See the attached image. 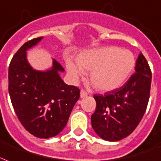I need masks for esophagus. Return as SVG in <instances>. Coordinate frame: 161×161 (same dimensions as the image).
Returning <instances> with one entry per match:
<instances>
[{
  "mask_svg": "<svg viewBox=\"0 0 161 161\" xmlns=\"http://www.w3.org/2000/svg\"><path fill=\"white\" fill-rule=\"evenodd\" d=\"M88 95V93L84 90V89H81L80 91V97L81 98H84V97H86Z\"/></svg>",
  "mask_w": 161,
  "mask_h": 161,
  "instance_id": "esophagus-1",
  "label": "esophagus"
}]
</instances>
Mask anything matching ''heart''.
<instances>
[{"mask_svg": "<svg viewBox=\"0 0 161 161\" xmlns=\"http://www.w3.org/2000/svg\"><path fill=\"white\" fill-rule=\"evenodd\" d=\"M77 64L67 59L68 74L76 80L83 72L90 71L89 78L98 90L109 92L119 89L128 79L135 67V57L128 50L116 46L83 51L76 58Z\"/></svg>", "mask_w": 161, "mask_h": 161, "instance_id": "obj_1", "label": "heart"}]
</instances>
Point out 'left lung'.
<instances>
[{"label": "left lung", "mask_w": 161, "mask_h": 161, "mask_svg": "<svg viewBox=\"0 0 161 161\" xmlns=\"http://www.w3.org/2000/svg\"><path fill=\"white\" fill-rule=\"evenodd\" d=\"M151 79L150 67L140 53L136 61L135 73L124 85L104 95L94 94L96 109L91 116V123L98 136L115 142L134 131L145 113Z\"/></svg>", "instance_id": "left-lung-1"}]
</instances>
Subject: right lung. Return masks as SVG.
<instances>
[{
  "instance_id": "obj_1",
  "label": "right lung",
  "mask_w": 161,
  "mask_h": 161,
  "mask_svg": "<svg viewBox=\"0 0 161 161\" xmlns=\"http://www.w3.org/2000/svg\"><path fill=\"white\" fill-rule=\"evenodd\" d=\"M42 38L26 42L12 57L8 90L13 109L24 128L37 138H49L66 127L80 89L63 82L59 72L65 70L55 59L51 69L46 71L30 66L26 51Z\"/></svg>"
}]
</instances>
